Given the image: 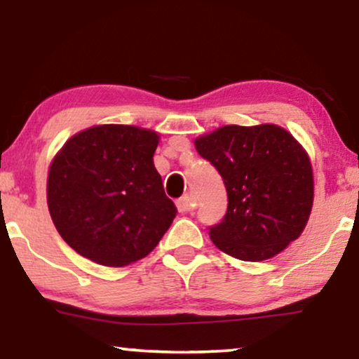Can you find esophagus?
<instances>
[{"instance_id": "obj_1", "label": "esophagus", "mask_w": 359, "mask_h": 359, "mask_svg": "<svg viewBox=\"0 0 359 359\" xmlns=\"http://www.w3.org/2000/svg\"><path fill=\"white\" fill-rule=\"evenodd\" d=\"M176 208H178V212H181V214L193 212L196 208V203L189 194H184V196H181L178 201H176Z\"/></svg>"}]
</instances>
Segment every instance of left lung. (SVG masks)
<instances>
[{
    "instance_id": "1",
    "label": "left lung",
    "mask_w": 359,
    "mask_h": 359,
    "mask_svg": "<svg viewBox=\"0 0 359 359\" xmlns=\"http://www.w3.org/2000/svg\"><path fill=\"white\" fill-rule=\"evenodd\" d=\"M227 189V212L209 235L219 250L263 262L299 238L311 215L313 176L299 142L274 124L224 126L194 142Z\"/></svg>"
}]
</instances>
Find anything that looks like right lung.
<instances>
[{
	"instance_id": "obj_1",
	"label": "right lung",
	"mask_w": 359,
	"mask_h": 359,
	"mask_svg": "<svg viewBox=\"0 0 359 359\" xmlns=\"http://www.w3.org/2000/svg\"><path fill=\"white\" fill-rule=\"evenodd\" d=\"M158 134L106 124L73 135L50 165L47 204L62 238L91 262L126 266L154 250L176 208L154 165Z\"/></svg>"
}]
</instances>
